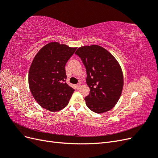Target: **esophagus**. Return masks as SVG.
I'll return each instance as SVG.
<instances>
[{
	"instance_id": "obj_1",
	"label": "esophagus",
	"mask_w": 158,
	"mask_h": 158,
	"mask_svg": "<svg viewBox=\"0 0 158 158\" xmlns=\"http://www.w3.org/2000/svg\"><path fill=\"white\" fill-rule=\"evenodd\" d=\"M76 88H77L78 89H80V86H81V84H80V83L77 84H76Z\"/></svg>"
}]
</instances>
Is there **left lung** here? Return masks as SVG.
Listing matches in <instances>:
<instances>
[{
    "mask_svg": "<svg viewBox=\"0 0 158 158\" xmlns=\"http://www.w3.org/2000/svg\"><path fill=\"white\" fill-rule=\"evenodd\" d=\"M86 69L89 94L85 98L87 107L96 113L111 110L118 101L123 88V71L116 59L103 47L83 46L75 52Z\"/></svg>",
    "mask_w": 158,
    "mask_h": 158,
    "instance_id": "obj_1",
    "label": "left lung"
}]
</instances>
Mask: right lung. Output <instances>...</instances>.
Instances as JSON below:
<instances>
[{
	"label": "right lung",
	"instance_id": "1",
	"mask_svg": "<svg viewBox=\"0 0 158 158\" xmlns=\"http://www.w3.org/2000/svg\"><path fill=\"white\" fill-rule=\"evenodd\" d=\"M76 47L51 42L33 59L28 75L31 93L37 103L50 111L67 106L74 89L66 83L65 65Z\"/></svg>",
	"mask_w": 158,
	"mask_h": 158
}]
</instances>
